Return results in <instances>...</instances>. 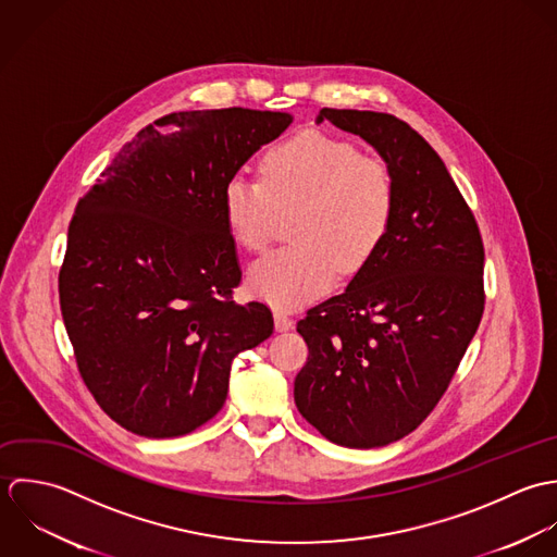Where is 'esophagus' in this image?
<instances>
[{
    "mask_svg": "<svg viewBox=\"0 0 557 557\" xmlns=\"http://www.w3.org/2000/svg\"><path fill=\"white\" fill-rule=\"evenodd\" d=\"M273 319H275V330L277 332H288L293 327V319L288 317V312L284 310H275L273 312Z\"/></svg>",
    "mask_w": 557,
    "mask_h": 557,
    "instance_id": "esophagus-1",
    "label": "esophagus"
}]
</instances>
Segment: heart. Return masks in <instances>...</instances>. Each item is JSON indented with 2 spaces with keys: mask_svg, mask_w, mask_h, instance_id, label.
Listing matches in <instances>:
<instances>
[{
  "mask_svg": "<svg viewBox=\"0 0 557 557\" xmlns=\"http://www.w3.org/2000/svg\"><path fill=\"white\" fill-rule=\"evenodd\" d=\"M262 181L234 174L223 187V218L232 236L260 251L280 213H295L297 243L262 256L249 271L251 288L280 308L323 295L344 273L359 271L383 245L396 215L389 168L321 131H304L260 161Z\"/></svg>",
  "mask_w": 557,
  "mask_h": 557,
  "instance_id": "1",
  "label": "heart"
}]
</instances>
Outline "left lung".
<instances>
[{"label":"left lung","instance_id":"obj_1","mask_svg":"<svg viewBox=\"0 0 557 557\" xmlns=\"http://www.w3.org/2000/svg\"><path fill=\"white\" fill-rule=\"evenodd\" d=\"M389 168L396 215L346 290L308 310L299 413L330 442L381 447L413 433L447 389L484 310L478 223L431 144L396 115L323 108Z\"/></svg>","mask_w":557,"mask_h":557}]
</instances>
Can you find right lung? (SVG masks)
Wrapping results in <instances>:
<instances>
[{"label": "right lung", "mask_w": 557, "mask_h": 557, "mask_svg": "<svg viewBox=\"0 0 557 557\" xmlns=\"http://www.w3.org/2000/svg\"><path fill=\"white\" fill-rule=\"evenodd\" d=\"M293 122L286 112L170 113L124 144L77 202L60 306L84 383L122 429L181 437L225 403L232 359L273 334L232 301L240 267L225 183Z\"/></svg>", "instance_id": "obj_1"}]
</instances>
